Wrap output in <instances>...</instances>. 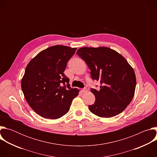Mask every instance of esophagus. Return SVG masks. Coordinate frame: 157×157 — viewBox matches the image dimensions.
<instances>
[{"instance_id":"obj_1","label":"esophagus","mask_w":157,"mask_h":157,"mask_svg":"<svg viewBox=\"0 0 157 157\" xmlns=\"http://www.w3.org/2000/svg\"><path fill=\"white\" fill-rule=\"evenodd\" d=\"M87 91V89L86 88H83V89H81V91H82V93H85V92H86Z\"/></svg>"}]
</instances>
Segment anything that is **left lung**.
Instances as JSON below:
<instances>
[{
	"label": "left lung",
	"instance_id": "left-lung-1",
	"mask_svg": "<svg viewBox=\"0 0 157 157\" xmlns=\"http://www.w3.org/2000/svg\"><path fill=\"white\" fill-rule=\"evenodd\" d=\"M76 54L90 69L93 79L100 82V90L91 89L96 101L89 105L94 114L104 118L116 116L132 101L136 86L133 69L125 58L107 47H83Z\"/></svg>",
	"mask_w": 157,
	"mask_h": 157
}]
</instances>
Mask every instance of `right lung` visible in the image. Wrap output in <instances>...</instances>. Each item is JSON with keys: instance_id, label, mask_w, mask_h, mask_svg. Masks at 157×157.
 <instances>
[{"instance_id": "obj_1", "label": "right lung", "mask_w": 157, "mask_h": 157, "mask_svg": "<svg viewBox=\"0 0 157 157\" xmlns=\"http://www.w3.org/2000/svg\"><path fill=\"white\" fill-rule=\"evenodd\" d=\"M76 49L52 46L40 52L27 64L21 79V90L29 105L40 116L50 119L61 117L79 94L78 89L70 87V79L63 73Z\"/></svg>"}]
</instances>
